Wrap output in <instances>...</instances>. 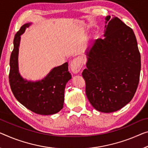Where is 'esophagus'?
<instances>
[{"instance_id":"obj_1","label":"esophagus","mask_w":148,"mask_h":148,"mask_svg":"<svg viewBox=\"0 0 148 148\" xmlns=\"http://www.w3.org/2000/svg\"><path fill=\"white\" fill-rule=\"evenodd\" d=\"M82 67H83V60L79 57L73 59L70 64L71 71L74 73H77L80 71Z\"/></svg>"}]
</instances>
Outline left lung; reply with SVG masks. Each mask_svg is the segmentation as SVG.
Masks as SVG:
<instances>
[{
	"mask_svg": "<svg viewBox=\"0 0 148 148\" xmlns=\"http://www.w3.org/2000/svg\"><path fill=\"white\" fill-rule=\"evenodd\" d=\"M104 39H97L86 55L82 73L85 92L96 110L115 112L129 103L140 80V53L132 29L117 17H106Z\"/></svg>",
	"mask_w": 148,
	"mask_h": 148,
	"instance_id": "obj_1",
	"label": "left lung"
}]
</instances>
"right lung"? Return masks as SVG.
<instances>
[{"label": "right lung", "mask_w": 148, "mask_h": 148, "mask_svg": "<svg viewBox=\"0 0 148 148\" xmlns=\"http://www.w3.org/2000/svg\"><path fill=\"white\" fill-rule=\"evenodd\" d=\"M30 24L23 25L14 36L10 59V88L16 99L29 110L41 115L53 114L63 107L65 85L71 75L66 62L53 68L41 81H29L20 76L18 64L20 36Z\"/></svg>", "instance_id": "obj_1"}]
</instances>
